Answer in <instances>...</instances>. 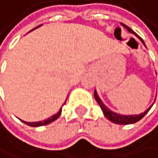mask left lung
<instances>
[{
    "label": "left lung",
    "instance_id": "left-lung-1",
    "mask_svg": "<svg viewBox=\"0 0 158 158\" xmlns=\"http://www.w3.org/2000/svg\"><path fill=\"white\" fill-rule=\"evenodd\" d=\"M121 25L124 27L125 29H127L128 31L131 34H134V35L138 38V39L142 42V43L144 44V46H145V43H144V41L141 39V38L137 35V34L133 31L132 29H130L128 26H126L125 24H123L121 23ZM94 96H95V99L96 101L98 102V104L100 105L101 107V109H102L103 111V113L104 115H105V117L108 119V120H110L111 122H113L115 123V124H120V125H127V124H133V123H136V122H138L139 120H141L145 115L147 114V112L150 110V108L152 107V105L148 108V109L144 112V113H141V114H138V115H121V114H118V113H115V112L113 111H111L110 109H108V108L104 105V103L101 101V99L99 98V96H98V94H97V91L94 92ZM155 101V100H154Z\"/></svg>",
    "mask_w": 158,
    "mask_h": 158
}]
</instances>
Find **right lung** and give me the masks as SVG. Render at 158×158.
I'll list each match as a JSON object with an SVG mask.
<instances>
[{
  "instance_id": "add662e5",
  "label": "right lung",
  "mask_w": 158,
  "mask_h": 158,
  "mask_svg": "<svg viewBox=\"0 0 158 158\" xmlns=\"http://www.w3.org/2000/svg\"><path fill=\"white\" fill-rule=\"evenodd\" d=\"M39 27V26H38ZM38 27H36V28H38ZM36 28H34V29H36ZM33 29V30H34ZM32 31V30H31ZM66 102V101H65ZM65 102H64V104H65ZM63 104V105H64ZM62 105V106H63ZM60 114H61V108H60V110L57 112L56 114H54L53 116H51V117H49V118H47L46 120H43V121H38V122H26V121H23L22 120V122H24L25 123L26 125H28V126H31V127H39V126H43V125H47V124H49V123H51V122H53V121H55L56 119H57L59 116H60Z\"/></svg>"
}]
</instances>
